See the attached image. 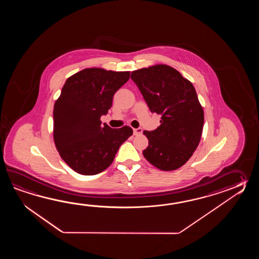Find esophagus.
I'll list each match as a JSON object with an SVG mask.
<instances>
[{"label": "esophagus", "mask_w": 259, "mask_h": 259, "mask_svg": "<svg viewBox=\"0 0 259 259\" xmlns=\"http://www.w3.org/2000/svg\"><path fill=\"white\" fill-rule=\"evenodd\" d=\"M143 133V128L138 127V128H133V134L134 135H141Z\"/></svg>", "instance_id": "34e87169"}]
</instances>
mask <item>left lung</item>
I'll return each instance as SVG.
<instances>
[{"label":"left lung","instance_id":"left-lung-1","mask_svg":"<svg viewBox=\"0 0 259 259\" xmlns=\"http://www.w3.org/2000/svg\"><path fill=\"white\" fill-rule=\"evenodd\" d=\"M152 113L161 116L160 126L143 132L149 145L143 156L161 170L178 169L197 148L204 126V111L193 84L171 66L156 65L132 71Z\"/></svg>","mask_w":259,"mask_h":259}]
</instances>
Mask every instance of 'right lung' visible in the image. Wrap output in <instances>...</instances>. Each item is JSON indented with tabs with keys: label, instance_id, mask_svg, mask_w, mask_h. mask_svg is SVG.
I'll return each mask as SVG.
<instances>
[{
	"label": "right lung",
	"instance_id": "obj_1",
	"mask_svg": "<svg viewBox=\"0 0 259 259\" xmlns=\"http://www.w3.org/2000/svg\"><path fill=\"white\" fill-rule=\"evenodd\" d=\"M131 72L86 68L66 79L54 107V139L62 159L81 175H96L114 161L132 127L102 125L114 94Z\"/></svg>",
	"mask_w": 259,
	"mask_h": 259
}]
</instances>
